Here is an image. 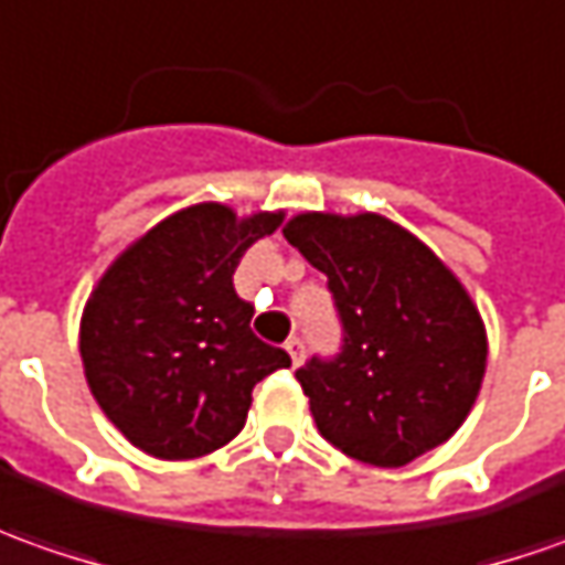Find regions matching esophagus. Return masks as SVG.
<instances>
[{
    "label": "esophagus",
    "instance_id": "34e87169",
    "mask_svg": "<svg viewBox=\"0 0 565 565\" xmlns=\"http://www.w3.org/2000/svg\"><path fill=\"white\" fill-rule=\"evenodd\" d=\"M287 356H290L294 369H297L302 362V356H306V343H302L300 338H290V341H287Z\"/></svg>",
    "mask_w": 565,
    "mask_h": 565
}]
</instances>
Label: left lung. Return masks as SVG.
<instances>
[{"instance_id": "1", "label": "left lung", "mask_w": 565, "mask_h": 565, "mask_svg": "<svg viewBox=\"0 0 565 565\" xmlns=\"http://www.w3.org/2000/svg\"><path fill=\"white\" fill-rule=\"evenodd\" d=\"M284 237L328 275L343 324L334 360L297 369L321 438L381 469L435 450L476 406L488 365L466 287L416 234L375 212H302Z\"/></svg>"}]
</instances>
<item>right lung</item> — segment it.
I'll return each mask as SVG.
<instances>
[{
    "label": "right lung",
    "mask_w": 565,
    "mask_h": 565,
    "mask_svg": "<svg viewBox=\"0 0 565 565\" xmlns=\"http://www.w3.org/2000/svg\"><path fill=\"white\" fill-rule=\"evenodd\" d=\"M284 212L237 218L200 203L168 215L108 265L81 316L89 394L134 447L196 459L244 428L253 387L290 365L263 343L237 297L244 253L275 234Z\"/></svg>",
    "instance_id": "1"
}]
</instances>
